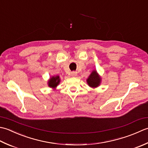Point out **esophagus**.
<instances>
[{"label": "esophagus", "mask_w": 148, "mask_h": 148, "mask_svg": "<svg viewBox=\"0 0 148 148\" xmlns=\"http://www.w3.org/2000/svg\"><path fill=\"white\" fill-rule=\"evenodd\" d=\"M71 75L72 77H76L77 75V72L76 71H72L71 73Z\"/></svg>", "instance_id": "34e87169"}]
</instances>
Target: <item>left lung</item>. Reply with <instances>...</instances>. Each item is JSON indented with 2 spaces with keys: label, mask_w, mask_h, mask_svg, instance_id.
I'll return each mask as SVG.
<instances>
[{
  "label": "left lung",
  "mask_w": 148,
  "mask_h": 148,
  "mask_svg": "<svg viewBox=\"0 0 148 148\" xmlns=\"http://www.w3.org/2000/svg\"><path fill=\"white\" fill-rule=\"evenodd\" d=\"M87 84L92 88H95L99 86L101 82V78L96 70L92 71V73L87 79Z\"/></svg>",
  "instance_id": "left-lung-1"
}]
</instances>
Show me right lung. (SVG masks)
Segmentation results:
<instances>
[{"mask_svg":"<svg viewBox=\"0 0 148 148\" xmlns=\"http://www.w3.org/2000/svg\"><path fill=\"white\" fill-rule=\"evenodd\" d=\"M60 82V78L59 76H53L52 77L50 80L48 82V84H49V86L50 87H52V88L55 89L56 87L57 86V85H59V84Z\"/></svg>","mask_w":148,"mask_h":148,"instance_id":"1","label":"right lung"}]
</instances>
